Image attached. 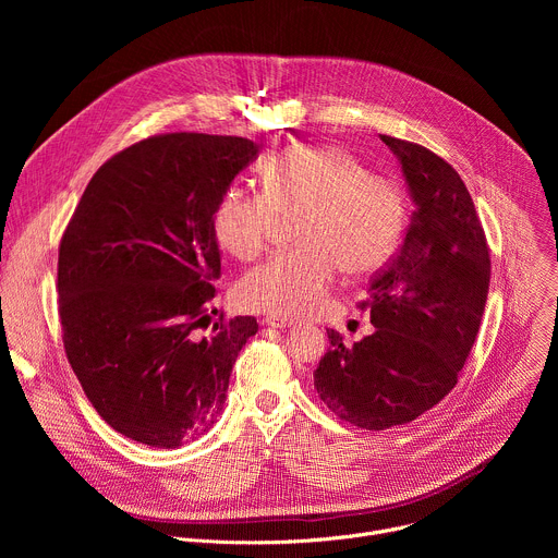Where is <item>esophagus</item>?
Returning a JSON list of instances; mask_svg holds the SVG:
<instances>
[{
	"label": "esophagus",
	"instance_id": "1",
	"mask_svg": "<svg viewBox=\"0 0 558 558\" xmlns=\"http://www.w3.org/2000/svg\"><path fill=\"white\" fill-rule=\"evenodd\" d=\"M265 323L269 327H278V329H287V327L295 325V320H291V317H280V315H267Z\"/></svg>",
	"mask_w": 558,
	"mask_h": 558
}]
</instances>
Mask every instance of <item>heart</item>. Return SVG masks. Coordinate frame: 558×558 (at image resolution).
Returning <instances> with one entry per match:
<instances>
[{"label":"heart","instance_id":"heart-1","mask_svg":"<svg viewBox=\"0 0 558 558\" xmlns=\"http://www.w3.org/2000/svg\"><path fill=\"white\" fill-rule=\"evenodd\" d=\"M263 192L229 185L211 214L216 243L254 260L282 218L295 216L298 243L247 271L235 287L245 308L280 317L320 311L340 267L360 276L379 269L400 245L407 196L395 179L371 172L338 145H293L260 168Z\"/></svg>","mask_w":558,"mask_h":558}]
</instances>
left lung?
I'll use <instances>...</instances> for the list:
<instances>
[{
  "label": "left lung",
  "instance_id": "1",
  "mask_svg": "<svg viewBox=\"0 0 558 558\" xmlns=\"http://www.w3.org/2000/svg\"><path fill=\"white\" fill-rule=\"evenodd\" d=\"M397 154L415 209L407 238L368 282L357 308L375 331L331 349L313 371V386L331 413L386 430L417 420L454 388L490 287L488 241L457 170L428 147L381 134Z\"/></svg>",
  "mask_w": 558,
  "mask_h": 558
}]
</instances>
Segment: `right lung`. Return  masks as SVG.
<instances>
[{
    "label": "right lung",
    "instance_id": "1",
    "mask_svg": "<svg viewBox=\"0 0 558 558\" xmlns=\"http://www.w3.org/2000/svg\"><path fill=\"white\" fill-rule=\"evenodd\" d=\"M256 154L243 136H147L108 158L74 207L57 263L61 340L90 404L123 437L179 448L222 411L258 325L220 313L201 333L220 278L211 214Z\"/></svg>",
    "mask_w": 558,
    "mask_h": 558
}]
</instances>
